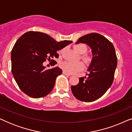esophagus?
Masks as SVG:
<instances>
[{"mask_svg": "<svg viewBox=\"0 0 132 132\" xmlns=\"http://www.w3.org/2000/svg\"><path fill=\"white\" fill-rule=\"evenodd\" d=\"M62 73L64 74V75H65L68 76H70V74H68V73H66V72H65V71H63Z\"/></svg>", "mask_w": 132, "mask_h": 132, "instance_id": "esophagus-1", "label": "esophagus"}]
</instances>
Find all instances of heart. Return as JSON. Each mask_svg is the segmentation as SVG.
I'll return each instance as SVG.
<instances>
[{"label":"heart","mask_w":132,"mask_h":132,"mask_svg":"<svg viewBox=\"0 0 132 132\" xmlns=\"http://www.w3.org/2000/svg\"><path fill=\"white\" fill-rule=\"evenodd\" d=\"M74 48L79 54H84L87 51V47L84 44H78L74 46ZM83 60L86 64H89L91 62L92 58L91 56L85 55L82 56ZM60 67L68 74H74L80 71L84 68V65L81 62H70L64 61L60 64Z\"/></svg>","instance_id":"heart-1"}]
</instances>
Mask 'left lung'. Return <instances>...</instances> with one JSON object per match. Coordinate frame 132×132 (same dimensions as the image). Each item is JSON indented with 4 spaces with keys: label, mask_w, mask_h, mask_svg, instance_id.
I'll return each instance as SVG.
<instances>
[{
    "label": "left lung",
    "mask_w": 132,
    "mask_h": 132,
    "mask_svg": "<svg viewBox=\"0 0 132 132\" xmlns=\"http://www.w3.org/2000/svg\"><path fill=\"white\" fill-rule=\"evenodd\" d=\"M79 43L91 48L93 57L87 76L79 78L78 84L71 89L77 99L91 102L102 97L112 84L117 65L116 53L112 43L98 33L82 36L75 44Z\"/></svg>",
    "instance_id": "left-lung-1"
}]
</instances>
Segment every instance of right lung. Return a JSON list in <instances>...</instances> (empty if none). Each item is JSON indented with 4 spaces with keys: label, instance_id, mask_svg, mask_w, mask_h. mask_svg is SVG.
Listing matches in <instances>:
<instances>
[{
    "label": "right lung",
    "instance_id": "right-lung-1",
    "mask_svg": "<svg viewBox=\"0 0 132 132\" xmlns=\"http://www.w3.org/2000/svg\"><path fill=\"white\" fill-rule=\"evenodd\" d=\"M72 43L70 40L57 42L40 32L29 31L21 35L11 55L12 75L21 91L35 98L49 94L62 70L58 67L46 70L43 63L46 59L57 57V50Z\"/></svg>",
    "mask_w": 132,
    "mask_h": 132
}]
</instances>
